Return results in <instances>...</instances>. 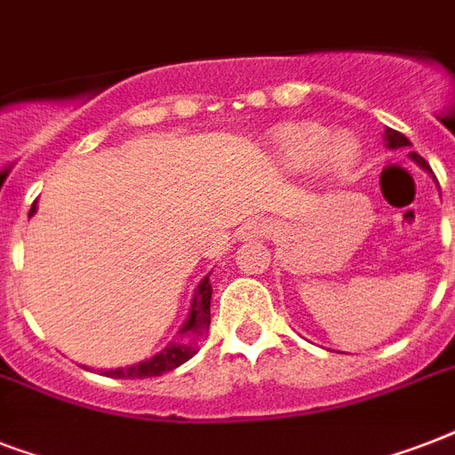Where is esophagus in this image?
Returning a JSON list of instances; mask_svg holds the SVG:
<instances>
[{"mask_svg":"<svg viewBox=\"0 0 455 455\" xmlns=\"http://www.w3.org/2000/svg\"><path fill=\"white\" fill-rule=\"evenodd\" d=\"M267 221L264 220H248L241 227V238H259L267 234Z\"/></svg>","mask_w":455,"mask_h":455,"instance_id":"obj_1","label":"esophagus"}]
</instances>
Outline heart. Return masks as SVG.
I'll use <instances>...</instances> for the list:
<instances>
[{"mask_svg": "<svg viewBox=\"0 0 455 455\" xmlns=\"http://www.w3.org/2000/svg\"><path fill=\"white\" fill-rule=\"evenodd\" d=\"M271 163L283 172L316 170L339 177L359 160V144L352 134H332L311 123L278 127L269 139Z\"/></svg>", "mask_w": 455, "mask_h": 455, "instance_id": "1", "label": "heart"}]
</instances>
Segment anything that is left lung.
<instances>
[{
  "label": "left lung",
  "mask_w": 455,
  "mask_h": 455,
  "mask_svg": "<svg viewBox=\"0 0 455 455\" xmlns=\"http://www.w3.org/2000/svg\"><path fill=\"white\" fill-rule=\"evenodd\" d=\"M385 144H387V148H392V151H396V148H403V146H411V141L406 137H403L402 132H396V130H385ZM409 157L411 160H413V163L416 164H420V167H423L425 172H432L430 170V164L425 163V157H420L418 156V153H413L411 151L409 153Z\"/></svg>",
  "instance_id": "left-lung-1"
}]
</instances>
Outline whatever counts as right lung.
<instances>
[{
	"mask_svg": "<svg viewBox=\"0 0 455 455\" xmlns=\"http://www.w3.org/2000/svg\"><path fill=\"white\" fill-rule=\"evenodd\" d=\"M37 212V205L32 203L30 217ZM210 299H212V283H210V276H205L196 288V295H193L191 311H188V318L181 325L179 331V339L170 342L164 347L163 352L153 354L151 359L139 361L134 366L124 368H106L101 371V375L106 378H124V380H137V378H156V375L170 373L177 366L186 363V361L196 356L198 352V338H203L207 331H210ZM187 339L184 340L183 338Z\"/></svg>",
	"mask_w": 455,
	"mask_h": 455,
	"instance_id": "add662e5",
	"label": "right lung"
}]
</instances>
